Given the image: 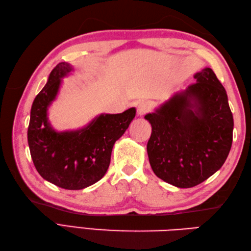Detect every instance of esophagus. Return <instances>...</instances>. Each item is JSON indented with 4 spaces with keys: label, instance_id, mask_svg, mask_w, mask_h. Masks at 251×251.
Returning <instances> with one entry per match:
<instances>
[{
    "label": "esophagus",
    "instance_id": "34e87169",
    "mask_svg": "<svg viewBox=\"0 0 251 251\" xmlns=\"http://www.w3.org/2000/svg\"><path fill=\"white\" fill-rule=\"evenodd\" d=\"M149 110H150V106H149V104L145 102V101H140V102L137 104V114L139 116L145 115Z\"/></svg>",
    "mask_w": 251,
    "mask_h": 251
}]
</instances>
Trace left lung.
Listing matches in <instances>:
<instances>
[{"mask_svg":"<svg viewBox=\"0 0 251 251\" xmlns=\"http://www.w3.org/2000/svg\"><path fill=\"white\" fill-rule=\"evenodd\" d=\"M145 116L152 126L149 161L159 179L192 188L219 170L233 141V115L225 87L210 68Z\"/></svg>","mask_w":251,"mask_h":251,"instance_id":"8db88e82","label":"left lung"}]
</instances>
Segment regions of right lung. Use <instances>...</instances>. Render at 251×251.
Returning a JSON list of instances; mask_svg holds the SVG:
<instances>
[{"mask_svg":"<svg viewBox=\"0 0 251 251\" xmlns=\"http://www.w3.org/2000/svg\"><path fill=\"white\" fill-rule=\"evenodd\" d=\"M72 70L67 62L52 69L32 103L28 143L32 161L43 179L62 189L82 190L105 175L114 143L128 128L136 109L100 114L77 130L56 131L50 124L47 110L56 99L61 78Z\"/></svg>","mask_w":251,"mask_h":251,"instance_id":"1","label":"right lung"}]
</instances>
